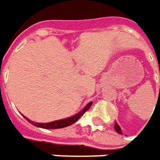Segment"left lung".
Instances as JSON below:
<instances>
[{"mask_svg": "<svg viewBox=\"0 0 160 160\" xmlns=\"http://www.w3.org/2000/svg\"><path fill=\"white\" fill-rule=\"evenodd\" d=\"M114 130H115L116 132H118L119 134H122V131H121L120 126L118 125V123H115V124H114Z\"/></svg>", "mask_w": 160, "mask_h": 160, "instance_id": "1", "label": "left lung"}]
</instances>
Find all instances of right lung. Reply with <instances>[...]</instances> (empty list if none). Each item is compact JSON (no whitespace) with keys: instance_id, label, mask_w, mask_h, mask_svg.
Wrapping results in <instances>:
<instances>
[{"instance_id":"1","label":"right lung","mask_w":160,"mask_h":160,"mask_svg":"<svg viewBox=\"0 0 160 160\" xmlns=\"http://www.w3.org/2000/svg\"><path fill=\"white\" fill-rule=\"evenodd\" d=\"M92 102H90L86 104V106L85 108H83L82 109L80 110L79 113H75L74 115L71 117H68V118H65V119H58V120H55V121H52V122L49 123H38V122H34L30 119H29L27 117H25L24 115H23L24 118H25L28 121H29L30 124H32L33 125H35L36 127H40V128L43 129H60V128H64V127H67L68 125H73L74 122H76L78 119H80V117L83 115L84 113H86L87 110L89 109L90 107L92 106Z\"/></svg>"}]
</instances>
